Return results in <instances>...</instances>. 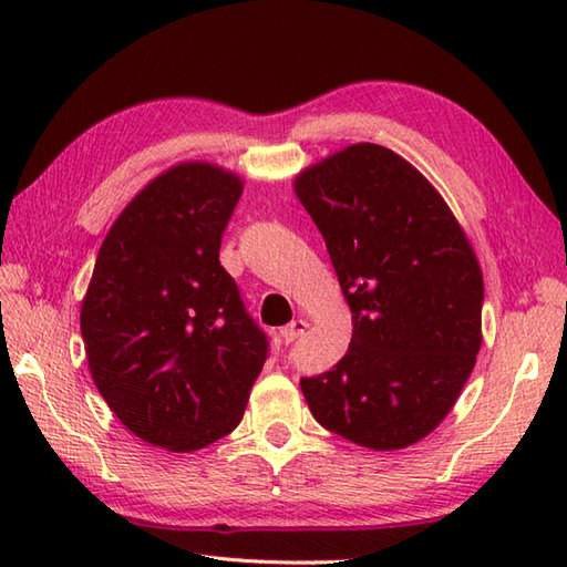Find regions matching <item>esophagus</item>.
Listing matches in <instances>:
<instances>
[{"mask_svg":"<svg viewBox=\"0 0 567 567\" xmlns=\"http://www.w3.org/2000/svg\"><path fill=\"white\" fill-rule=\"evenodd\" d=\"M307 329H309V323H307L305 319H295V321L287 323V327L280 329V336H282L285 343H292V341H297L299 336H302Z\"/></svg>","mask_w":567,"mask_h":567,"instance_id":"34e87169","label":"esophagus"}]
</instances>
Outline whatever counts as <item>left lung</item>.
I'll return each instance as SVG.
<instances>
[{"mask_svg":"<svg viewBox=\"0 0 567 567\" xmlns=\"http://www.w3.org/2000/svg\"><path fill=\"white\" fill-rule=\"evenodd\" d=\"M295 192L323 236L353 311L331 370L302 378L323 429L375 451L406 449L451 412L483 343V272L429 179L358 143L311 165Z\"/></svg>","mask_w":567,"mask_h":567,"instance_id":"8db88e82","label":"left lung"}]
</instances>
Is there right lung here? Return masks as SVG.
I'll use <instances>...</instances> for the list:
<instances>
[{
  "mask_svg": "<svg viewBox=\"0 0 567 567\" xmlns=\"http://www.w3.org/2000/svg\"><path fill=\"white\" fill-rule=\"evenodd\" d=\"M244 183L183 163L128 202L106 234L80 311L90 372L138 439L175 453L244 419L270 343L219 262Z\"/></svg>",
  "mask_w": 567,
  "mask_h": 567,
  "instance_id": "obj_1",
  "label": "right lung"
}]
</instances>
